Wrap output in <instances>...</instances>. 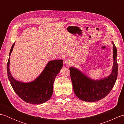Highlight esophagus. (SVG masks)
Segmentation results:
<instances>
[{
  "mask_svg": "<svg viewBox=\"0 0 124 124\" xmlns=\"http://www.w3.org/2000/svg\"><path fill=\"white\" fill-rule=\"evenodd\" d=\"M71 63H72V61L70 59H67L66 60H65V64L67 65H70Z\"/></svg>",
  "mask_w": 124,
  "mask_h": 124,
  "instance_id": "1",
  "label": "esophagus"
}]
</instances>
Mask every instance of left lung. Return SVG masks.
<instances>
[{"instance_id":"obj_1","label":"left lung","mask_w":124,"mask_h":124,"mask_svg":"<svg viewBox=\"0 0 124 124\" xmlns=\"http://www.w3.org/2000/svg\"><path fill=\"white\" fill-rule=\"evenodd\" d=\"M113 44V63L111 73L107 77L93 80L76 68L70 67V77L73 91L79 99L86 102H95L104 98L114 86L118 75L117 50Z\"/></svg>"}]
</instances>
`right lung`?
<instances>
[{"label":"right lung","instance_id":"obj_1","mask_svg":"<svg viewBox=\"0 0 124 124\" xmlns=\"http://www.w3.org/2000/svg\"><path fill=\"white\" fill-rule=\"evenodd\" d=\"M15 43L10 49L11 54ZM10 58L7 65V76L10 85L17 95L23 101L33 104H42L48 101L52 96L55 78L63 67L62 60L50 61L41 74L35 80L23 83L13 78L9 70Z\"/></svg>","mask_w":124,"mask_h":124}]
</instances>
